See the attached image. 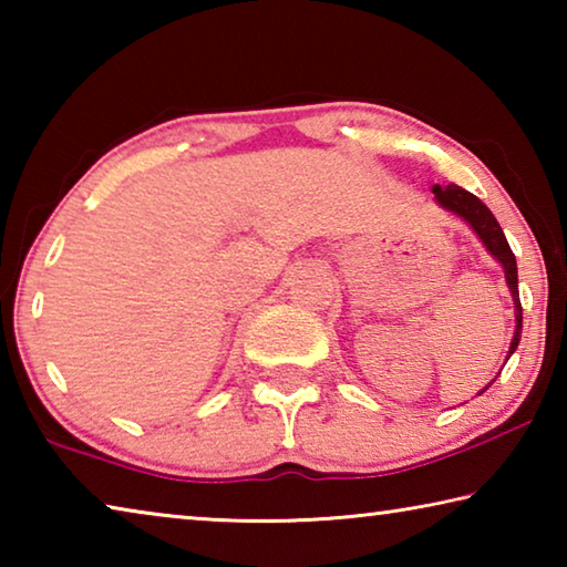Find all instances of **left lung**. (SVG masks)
I'll return each instance as SVG.
<instances>
[{"label":"left lung","instance_id":"left-lung-1","mask_svg":"<svg viewBox=\"0 0 567 567\" xmlns=\"http://www.w3.org/2000/svg\"><path fill=\"white\" fill-rule=\"evenodd\" d=\"M433 195H435V203L440 207L447 209V213L457 215L460 219H465L467 227L477 235V239L485 245L487 252H491L497 260V265L503 267L507 290H511L513 305H515V332L511 340V350H507V358H505V362H507L511 360V354L517 350V342H520V334H523V307H520V292H517V262H515L513 249H511V245H507L503 227L497 225L495 215L487 209L483 199H477L473 195V192H467L450 182V185H433ZM493 382L495 380L487 382V385L480 390L477 395H483V392L491 388Z\"/></svg>","mask_w":567,"mask_h":567}]
</instances>
